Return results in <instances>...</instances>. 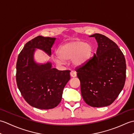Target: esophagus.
Instances as JSON below:
<instances>
[{
    "label": "esophagus",
    "mask_w": 134,
    "mask_h": 134,
    "mask_svg": "<svg viewBox=\"0 0 134 134\" xmlns=\"http://www.w3.org/2000/svg\"><path fill=\"white\" fill-rule=\"evenodd\" d=\"M70 75H71V77H73V78L76 77V73L75 71H71Z\"/></svg>",
    "instance_id": "obj_1"
}]
</instances>
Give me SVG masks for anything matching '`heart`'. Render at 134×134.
I'll list each match as a JSON object with an SVG mask.
<instances>
[{
	"mask_svg": "<svg viewBox=\"0 0 134 134\" xmlns=\"http://www.w3.org/2000/svg\"><path fill=\"white\" fill-rule=\"evenodd\" d=\"M59 58L54 60L58 64H63L64 60L72 59V64L80 67L86 64L92 58L93 48L82 41H72L60 47L58 51Z\"/></svg>",
	"mask_w": 134,
	"mask_h": 134,
	"instance_id": "heart-1",
	"label": "heart"
}]
</instances>
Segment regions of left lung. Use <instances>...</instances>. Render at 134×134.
Masks as SVG:
<instances>
[{
    "mask_svg": "<svg viewBox=\"0 0 134 134\" xmlns=\"http://www.w3.org/2000/svg\"><path fill=\"white\" fill-rule=\"evenodd\" d=\"M96 54L87 63L76 69L85 102L93 107L112 104L123 89L126 77V59L115 42L96 33Z\"/></svg>",
    "mask_w": 134,
    "mask_h": 134,
    "instance_id": "8db88e82",
    "label": "left lung"
}]
</instances>
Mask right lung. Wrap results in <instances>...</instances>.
<instances>
[{
  "instance_id": "1",
  "label": "right lung",
  "mask_w": 134,
  "mask_h": 134,
  "mask_svg": "<svg viewBox=\"0 0 134 134\" xmlns=\"http://www.w3.org/2000/svg\"><path fill=\"white\" fill-rule=\"evenodd\" d=\"M56 38L39 36L28 41L19 54L16 81L22 97L33 107L49 109L60 102L63 90L70 79V70L59 71L47 62L39 64L34 61L36 49L51 55Z\"/></svg>"
}]
</instances>
